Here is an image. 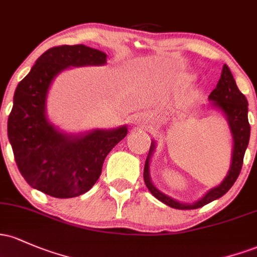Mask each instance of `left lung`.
I'll use <instances>...</instances> for the list:
<instances>
[{
  "mask_svg": "<svg viewBox=\"0 0 257 257\" xmlns=\"http://www.w3.org/2000/svg\"><path fill=\"white\" fill-rule=\"evenodd\" d=\"M208 101H210L211 107L222 112V114L227 119L228 125H229L230 134H232L233 139L230 167L227 172V176L221 182V184L210 189L201 199L193 202V204L178 201V200L173 199V197L167 195V194L162 193L152 183L150 176V160L155 150H156V143L152 140L148 159L145 161V167H144V180H145L146 187L150 190L152 195L170 207L178 208V210H194V208H199L204 206V205L210 204L213 200H217L221 196H223L233 187V184L235 183L241 171L245 150H246L250 139V124L249 120H247V100L239 91L235 80H234L232 75V72L228 68L227 64L223 66L221 78H219L215 90L208 96Z\"/></svg>",
  "mask_w": 257,
  "mask_h": 257,
  "instance_id": "1",
  "label": "left lung"
}]
</instances>
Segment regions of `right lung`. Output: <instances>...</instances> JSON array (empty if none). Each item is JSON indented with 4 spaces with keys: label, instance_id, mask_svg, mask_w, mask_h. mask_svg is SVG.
<instances>
[{
    "label": "right lung",
    "instance_id": "right-lung-1",
    "mask_svg": "<svg viewBox=\"0 0 257 257\" xmlns=\"http://www.w3.org/2000/svg\"><path fill=\"white\" fill-rule=\"evenodd\" d=\"M106 62L105 52L85 45L52 47L17 86L8 139L18 170L32 188L58 199L86 193L97 182L108 152L128 134L126 125L68 134L47 118V94L53 79L70 67Z\"/></svg>",
    "mask_w": 257,
    "mask_h": 257
}]
</instances>
